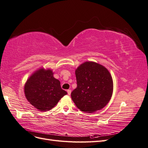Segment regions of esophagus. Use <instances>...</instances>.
Wrapping results in <instances>:
<instances>
[{
    "label": "esophagus",
    "instance_id": "34e87169",
    "mask_svg": "<svg viewBox=\"0 0 148 148\" xmlns=\"http://www.w3.org/2000/svg\"><path fill=\"white\" fill-rule=\"evenodd\" d=\"M71 90L70 89H68V90H67V93H68V95H71Z\"/></svg>",
    "mask_w": 148,
    "mask_h": 148
}]
</instances>
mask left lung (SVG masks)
Returning a JSON list of instances; mask_svg holds the SVG:
<instances>
[{"label": "left lung", "instance_id": "1", "mask_svg": "<svg viewBox=\"0 0 148 148\" xmlns=\"http://www.w3.org/2000/svg\"><path fill=\"white\" fill-rule=\"evenodd\" d=\"M77 87L71 97L78 108L86 113L102 109L113 93V80L105 66L95 62H85L75 70Z\"/></svg>", "mask_w": 148, "mask_h": 148}]
</instances>
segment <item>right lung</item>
I'll list each match as a JSON object with an SVG mask.
<instances>
[{"mask_svg": "<svg viewBox=\"0 0 148 148\" xmlns=\"http://www.w3.org/2000/svg\"><path fill=\"white\" fill-rule=\"evenodd\" d=\"M51 69L40 68L31 75L25 84L26 99L40 111H48L54 107L67 92L60 86L59 79L53 77Z\"/></svg>", "mask_w": 148, "mask_h": 148, "instance_id": "right-lung-1", "label": "right lung"}]
</instances>
